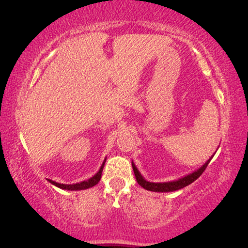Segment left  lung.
<instances>
[{
    "label": "left lung",
    "instance_id": "obj_1",
    "mask_svg": "<svg viewBox=\"0 0 248 248\" xmlns=\"http://www.w3.org/2000/svg\"><path fill=\"white\" fill-rule=\"evenodd\" d=\"M212 158H213V156H212L210 159H207L206 162H205L204 165H202L198 170H196V171L190 173V174H187L178 180H174V181H169V182L147 181V180L144 179L142 175H141V173L139 172V170L137 169L136 164H134L133 162H132V167H133V172H134V175H136L138 183H139L141 187L146 189V190L155 191V192H170V191H176V190H179V189L187 187V186L190 185V183L196 181V180H197L199 176L202 175V173L205 171V169H206L208 163L211 162Z\"/></svg>",
    "mask_w": 248,
    "mask_h": 248
}]
</instances>
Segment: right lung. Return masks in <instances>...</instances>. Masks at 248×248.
Instances as JSON below:
<instances>
[{
  "mask_svg": "<svg viewBox=\"0 0 248 248\" xmlns=\"http://www.w3.org/2000/svg\"><path fill=\"white\" fill-rule=\"evenodd\" d=\"M105 163H106V159L104 160V163H102V165L100 167V170H99L98 172L95 173L94 175L92 176V178H90L89 180H85V181H82V182H78V183H74V185H63V183H58L56 181H52V180H47L50 183H52L53 186H56V187L60 188V189H65V190H84V189H88V188H91L93 186H95L96 183L100 181L101 179V174H102V170H104V166H105Z\"/></svg>",
  "mask_w": 248,
  "mask_h": 248,
  "instance_id": "1",
  "label": "right lung"
}]
</instances>
